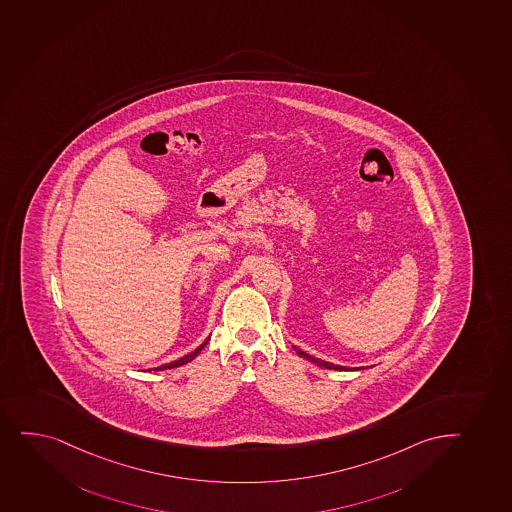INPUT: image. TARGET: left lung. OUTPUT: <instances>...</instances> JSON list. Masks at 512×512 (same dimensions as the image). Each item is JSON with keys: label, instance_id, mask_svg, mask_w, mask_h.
I'll return each mask as SVG.
<instances>
[{"label": "left lung", "instance_id": "left-lung-1", "mask_svg": "<svg viewBox=\"0 0 512 512\" xmlns=\"http://www.w3.org/2000/svg\"><path fill=\"white\" fill-rule=\"evenodd\" d=\"M294 351H296V354H298L299 357H305L306 361L313 362V364H316V366H320V368H327V369H335V371H359V369H366V368H345V366H339V364H332V362L322 361V359H318V357L310 356V354H306L305 351H301V349H298L296 345H293Z\"/></svg>", "mask_w": 512, "mask_h": 512}]
</instances>
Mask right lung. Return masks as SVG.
<instances>
[{
    "mask_svg": "<svg viewBox=\"0 0 512 512\" xmlns=\"http://www.w3.org/2000/svg\"><path fill=\"white\" fill-rule=\"evenodd\" d=\"M207 340H209V337H207L204 342H202L199 347H197L196 351L189 352L187 356L180 357V359H177V361L168 362V364H163V366H158V368H155V371H163V369H173L178 368V366H184V364H187V362L192 361V359H196L197 356H199V352L206 347ZM148 371H151V369H148Z\"/></svg>",
    "mask_w": 512,
    "mask_h": 512,
    "instance_id": "add662e5",
    "label": "right lung"
}]
</instances>
